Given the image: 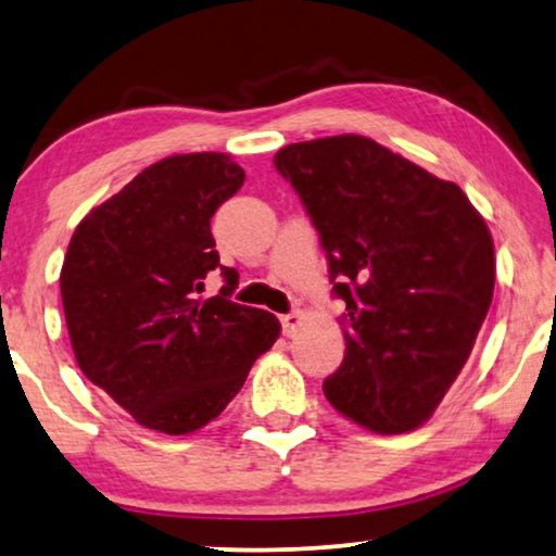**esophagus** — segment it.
Segmentation results:
<instances>
[{"label": "esophagus", "instance_id": "1", "mask_svg": "<svg viewBox=\"0 0 556 556\" xmlns=\"http://www.w3.org/2000/svg\"><path fill=\"white\" fill-rule=\"evenodd\" d=\"M302 321H304V314L302 312L285 314V317H281V331H285V337H294L296 329L302 327Z\"/></svg>", "mask_w": 556, "mask_h": 556}]
</instances>
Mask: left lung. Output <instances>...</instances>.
<instances>
[{
    "label": "left lung",
    "instance_id": "8db88e82",
    "mask_svg": "<svg viewBox=\"0 0 556 556\" xmlns=\"http://www.w3.org/2000/svg\"><path fill=\"white\" fill-rule=\"evenodd\" d=\"M346 302L325 396L369 432L425 425L467 364L494 294V242L454 181L362 135L279 149Z\"/></svg>",
    "mask_w": 556,
    "mask_h": 556
}]
</instances>
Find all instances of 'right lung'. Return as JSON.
I'll use <instances>...</instances> for the list:
<instances>
[{
	"label": "right lung",
	"mask_w": 556,
	"mask_h": 556,
	"mask_svg": "<svg viewBox=\"0 0 556 556\" xmlns=\"http://www.w3.org/2000/svg\"><path fill=\"white\" fill-rule=\"evenodd\" d=\"M244 185L222 152L154 162L74 229L60 275L74 359L137 425L192 434L225 412L271 350L275 314L227 300L210 222ZM228 287L204 301L203 279Z\"/></svg>",
	"instance_id": "add662e5"
}]
</instances>
